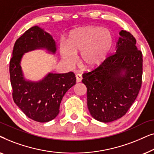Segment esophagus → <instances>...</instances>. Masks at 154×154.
Returning <instances> with one entry per match:
<instances>
[{
  "instance_id": "obj_1",
  "label": "esophagus",
  "mask_w": 154,
  "mask_h": 154,
  "mask_svg": "<svg viewBox=\"0 0 154 154\" xmlns=\"http://www.w3.org/2000/svg\"><path fill=\"white\" fill-rule=\"evenodd\" d=\"M75 78H76V82H77V83H80V82H81L82 79H83V78H82V75L81 74H79V73H77V74H75Z\"/></svg>"
}]
</instances>
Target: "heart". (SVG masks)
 I'll return each mask as SVG.
<instances>
[{"label":"heart","instance_id":"1","mask_svg":"<svg viewBox=\"0 0 154 154\" xmlns=\"http://www.w3.org/2000/svg\"><path fill=\"white\" fill-rule=\"evenodd\" d=\"M111 45L110 31L100 26H88L73 33L68 44L61 43L60 54L69 66L74 65L76 55L81 54V64L85 68L93 69L106 60Z\"/></svg>","mask_w":154,"mask_h":154}]
</instances>
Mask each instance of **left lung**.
I'll list each match as a JSON object with an SVG mask.
<instances>
[{"label":"left lung","mask_w":154,"mask_h":154,"mask_svg":"<svg viewBox=\"0 0 154 154\" xmlns=\"http://www.w3.org/2000/svg\"><path fill=\"white\" fill-rule=\"evenodd\" d=\"M116 52L100 66L83 74L87 88L88 108L97 121L109 123L127 113L142 85V53L136 39L122 30Z\"/></svg>","instance_id":"obj_1"}]
</instances>
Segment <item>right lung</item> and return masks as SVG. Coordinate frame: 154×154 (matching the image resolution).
Here are the masks:
<instances>
[{
    "mask_svg": "<svg viewBox=\"0 0 154 154\" xmlns=\"http://www.w3.org/2000/svg\"><path fill=\"white\" fill-rule=\"evenodd\" d=\"M45 49L52 54L57 50L52 35L35 26L26 31L14 43L10 62L12 97L23 113L33 121L45 123L54 119L60 112L61 101L65 93L75 84V74L49 73L41 81L24 79L20 63L26 52Z\"/></svg>",
    "mask_w": 154,
    "mask_h": 154,
    "instance_id": "1",
    "label": "right lung"
}]
</instances>
